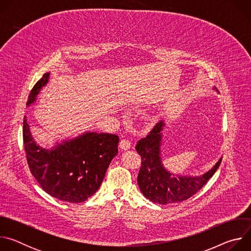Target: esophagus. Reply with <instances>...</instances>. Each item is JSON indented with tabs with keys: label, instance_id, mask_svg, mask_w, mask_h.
<instances>
[{
	"label": "esophagus",
	"instance_id": "obj_1",
	"mask_svg": "<svg viewBox=\"0 0 251 251\" xmlns=\"http://www.w3.org/2000/svg\"><path fill=\"white\" fill-rule=\"evenodd\" d=\"M131 147V142L128 139H122L120 142V148L122 150H128Z\"/></svg>",
	"mask_w": 251,
	"mask_h": 251
}]
</instances>
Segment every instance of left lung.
Wrapping results in <instances>:
<instances>
[{
  "label": "left lung",
  "instance_id": "left-lung-1",
  "mask_svg": "<svg viewBox=\"0 0 251 251\" xmlns=\"http://www.w3.org/2000/svg\"><path fill=\"white\" fill-rule=\"evenodd\" d=\"M163 121L157 123L150 133L138 141L135 147L141 156V167L137 182L148 200L160 204L175 203L188 200L200 191L219 169L222 159L211 170L200 176H175L168 172L161 159V140Z\"/></svg>",
  "mask_w": 251,
  "mask_h": 251
}]
</instances>
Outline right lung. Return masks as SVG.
<instances>
[{"instance_id": "right-lung-1", "label": "right lung", "mask_w": 251, "mask_h": 251, "mask_svg": "<svg viewBox=\"0 0 251 251\" xmlns=\"http://www.w3.org/2000/svg\"><path fill=\"white\" fill-rule=\"evenodd\" d=\"M50 74L32 87L26 105L34 102ZM23 139L28 168L50 196L63 201L83 202L99 189L107 168L118 153L119 137L113 134L87 132L63 141L51 150L35 144L26 117L24 119Z\"/></svg>"}]
</instances>
